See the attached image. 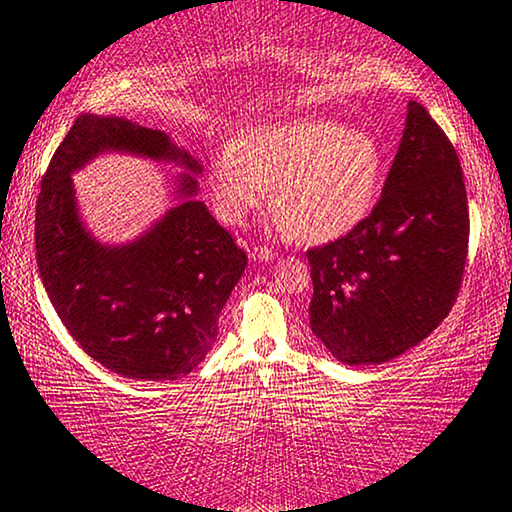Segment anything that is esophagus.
<instances>
[{
  "label": "esophagus",
  "mask_w": 512,
  "mask_h": 512,
  "mask_svg": "<svg viewBox=\"0 0 512 512\" xmlns=\"http://www.w3.org/2000/svg\"><path fill=\"white\" fill-rule=\"evenodd\" d=\"M250 259H259V262H268V259L275 257V250L268 248V246H253L248 250Z\"/></svg>",
  "instance_id": "1"
}]
</instances>
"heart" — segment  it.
<instances>
[{
	"instance_id": "1",
	"label": "heart",
	"mask_w": 512,
	"mask_h": 512,
	"mask_svg": "<svg viewBox=\"0 0 512 512\" xmlns=\"http://www.w3.org/2000/svg\"><path fill=\"white\" fill-rule=\"evenodd\" d=\"M384 155L375 137L334 119L253 128L210 164L216 214L239 225L271 203L280 225L305 244L350 232L379 194Z\"/></svg>"
}]
</instances>
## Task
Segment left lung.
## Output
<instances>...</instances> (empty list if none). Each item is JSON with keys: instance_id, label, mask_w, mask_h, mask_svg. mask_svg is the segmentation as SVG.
Masks as SVG:
<instances>
[{"instance_id": "8db88e82", "label": "left lung", "mask_w": 512, "mask_h": 512, "mask_svg": "<svg viewBox=\"0 0 512 512\" xmlns=\"http://www.w3.org/2000/svg\"><path fill=\"white\" fill-rule=\"evenodd\" d=\"M470 210L461 162L418 101L384 192L343 237L307 250L309 325L336 359L381 363L436 329L461 291Z\"/></svg>"}]
</instances>
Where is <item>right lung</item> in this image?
Segmentation results:
<instances>
[{
  "mask_svg": "<svg viewBox=\"0 0 512 512\" xmlns=\"http://www.w3.org/2000/svg\"><path fill=\"white\" fill-rule=\"evenodd\" d=\"M198 162L162 131L121 117L81 115L51 158L36 205V257L42 284L72 339L101 366L131 379H176L205 359L219 314L248 264L223 225L194 201L183 176V203L135 244L106 248L76 216L69 173L99 151Z\"/></svg>",
  "mask_w": 512,
  "mask_h": 512,
  "instance_id": "1",
  "label": "right lung"
}]
</instances>
